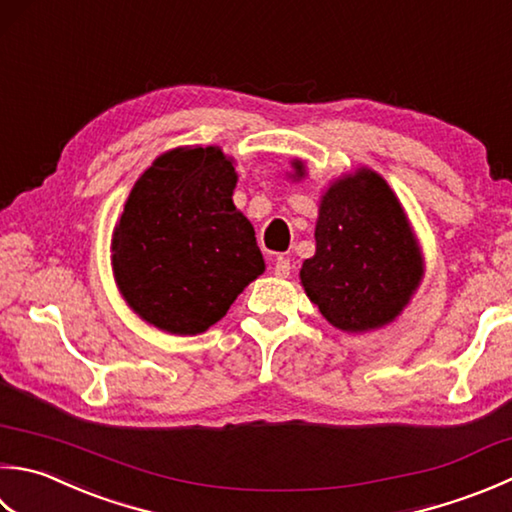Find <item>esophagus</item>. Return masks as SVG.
I'll list each match as a JSON object with an SVG mask.
<instances>
[{"mask_svg":"<svg viewBox=\"0 0 512 512\" xmlns=\"http://www.w3.org/2000/svg\"><path fill=\"white\" fill-rule=\"evenodd\" d=\"M275 275L277 277H288L290 275V259L284 255L275 257Z\"/></svg>","mask_w":512,"mask_h":512,"instance_id":"1","label":"esophagus"}]
</instances>
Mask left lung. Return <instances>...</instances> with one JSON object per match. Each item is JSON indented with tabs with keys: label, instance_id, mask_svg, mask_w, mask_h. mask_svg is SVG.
Returning a JSON list of instances; mask_svg holds the SVG:
<instances>
[{
	"label": "left lung",
	"instance_id": "8db88e82",
	"mask_svg": "<svg viewBox=\"0 0 512 512\" xmlns=\"http://www.w3.org/2000/svg\"><path fill=\"white\" fill-rule=\"evenodd\" d=\"M295 168L302 175V164ZM315 239L299 277L328 322L348 333L393 322L419 284L422 257L384 179L362 170L330 186Z\"/></svg>",
	"mask_w": 512,
	"mask_h": 512
}]
</instances>
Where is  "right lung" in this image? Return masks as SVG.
Masks as SVG:
<instances>
[{
  "mask_svg": "<svg viewBox=\"0 0 512 512\" xmlns=\"http://www.w3.org/2000/svg\"><path fill=\"white\" fill-rule=\"evenodd\" d=\"M235 168L219 148H177L137 179L113 239L117 286L168 333H204L264 273L255 230L233 204Z\"/></svg>",
  "mask_w": 512,
  "mask_h": 512,
  "instance_id": "obj_1",
  "label": "right lung"
}]
</instances>
